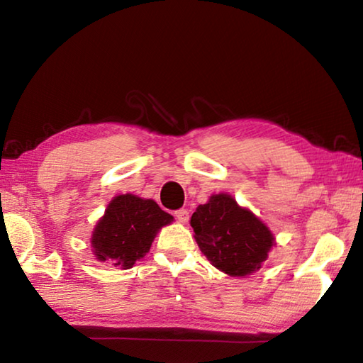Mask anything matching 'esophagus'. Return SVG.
Returning <instances> with one entry per match:
<instances>
[{
  "label": "esophagus",
  "instance_id": "obj_1",
  "mask_svg": "<svg viewBox=\"0 0 363 363\" xmlns=\"http://www.w3.org/2000/svg\"><path fill=\"white\" fill-rule=\"evenodd\" d=\"M174 216H176L177 220H179V223L186 224L187 220H189V211H187V210H177V211L174 213Z\"/></svg>",
  "mask_w": 363,
  "mask_h": 363
}]
</instances>
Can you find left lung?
<instances>
[{
	"mask_svg": "<svg viewBox=\"0 0 363 363\" xmlns=\"http://www.w3.org/2000/svg\"><path fill=\"white\" fill-rule=\"evenodd\" d=\"M195 240L214 267L232 277L261 269L275 245L269 227L227 194L211 195L190 218Z\"/></svg>",
	"mask_w": 363,
	"mask_h": 363,
	"instance_id": "left-lung-1",
	"label": "left lung"
}]
</instances>
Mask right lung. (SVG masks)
Returning <instances> with one entry per match:
<instances>
[{
  "label": "right lung",
  "instance_id": "add662e5",
  "mask_svg": "<svg viewBox=\"0 0 363 363\" xmlns=\"http://www.w3.org/2000/svg\"><path fill=\"white\" fill-rule=\"evenodd\" d=\"M171 223L173 216L163 211L157 201L133 194L118 195L96 224L91 238L93 253L102 262L130 269L149 253L157 232Z\"/></svg>",
  "mask_w": 363,
  "mask_h": 363
}]
</instances>
